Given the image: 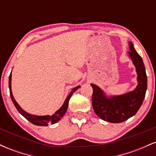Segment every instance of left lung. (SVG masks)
Masks as SVG:
<instances>
[{
	"label": "left lung",
	"instance_id": "obj_1",
	"mask_svg": "<svg viewBox=\"0 0 156 156\" xmlns=\"http://www.w3.org/2000/svg\"><path fill=\"white\" fill-rule=\"evenodd\" d=\"M129 46L130 51L128 53L138 74L139 84L135 90L121 96L107 98L98 86L91 84L93 89L92 103L94 112L102 119L109 122H122L133 117L139 111L145 97L147 87L145 67L131 42H129Z\"/></svg>",
	"mask_w": 156,
	"mask_h": 156
}]
</instances>
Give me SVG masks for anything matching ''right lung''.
<instances>
[{
    "label": "right lung",
    "instance_id": "right-lung-1",
    "mask_svg": "<svg viewBox=\"0 0 156 156\" xmlns=\"http://www.w3.org/2000/svg\"><path fill=\"white\" fill-rule=\"evenodd\" d=\"M11 80H12V74L9 75V92H10V96L11 98H12V101L13 102L14 105L17 108V110L21 114L26 118V119H28L30 122H31L32 124L36 125H39V126H48V124L50 122L51 124H54V123L57 122L58 120H60V119L62 118L65 114V112H67V109L68 107V103H69V101L70 99L71 96L72 94L74 93L75 91H76L77 89L79 88L80 87H76L75 88H73L71 92H69V95L66 98L65 101H64L63 105L61 107L60 109H58L56 112L54 114L51 116H36V115H32V114H28L23 111L22 108H20V106L17 104V102L15 101V98H13V95H12V89H11Z\"/></svg>",
    "mask_w": 156,
    "mask_h": 156
}]
</instances>
